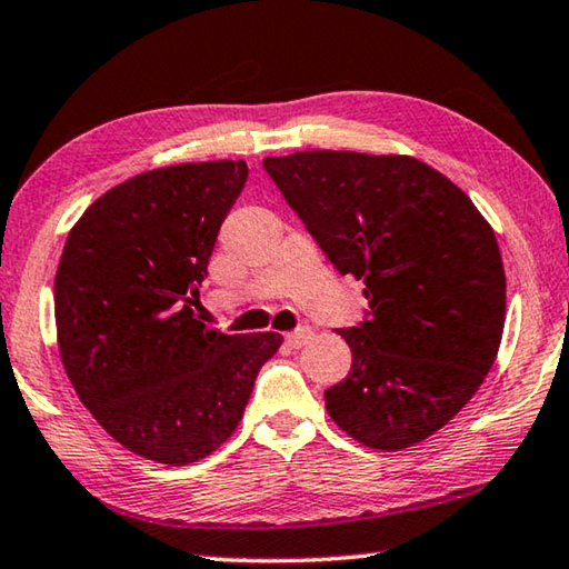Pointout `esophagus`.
<instances>
[{"mask_svg": "<svg viewBox=\"0 0 569 569\" xmlns=\"http://www.w3.org/2000/svg\"><path fill=\"white\" fill-rule=\"evenodd\" d=\"M311 336H313V331H311V326H298L296 331H291V333H286V341L293 346V349H298V346H303V343H308L311 341Z\"/></svg>", "mask_w": 569, "mask_h": 569, "instance_id": "esophagus-1", "label": "esophagus"}]
</instances>
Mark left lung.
Listing matches in <instances>:
<instances>
[{
    "mask_svg": "<svg viewBox=\"0 0 569 569\" xmlns=\"http://www.w3.org/2000/svg\"><path fill=\"white\" fill-rule=\"evenodd\" d=\"M263 168L369 298V319L339 331L351 371L326 389V411L363 447L419 445L465 409L497 359L507 281L492 226L409 156L308 150Z\"/></svg>",
    "mask_w": 569,
    "mask_h": 569,
    "instance_id": "1",
    "label": "left lung"
}]
</instances>
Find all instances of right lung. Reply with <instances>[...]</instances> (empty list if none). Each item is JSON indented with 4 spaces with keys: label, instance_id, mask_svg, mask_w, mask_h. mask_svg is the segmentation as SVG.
Instances as JSON below:
<instances>
[{
    "label": "right lung",
    "instance_id": "obj_1",
    "mask_svg": "<svg viewBox=\"0 0 569 569\" xmlns=\"http://www.w3.org/2000/svg\"><path fill=\"white\" fill-rule=\"evenodd\" d=\"M243 160L180 162L110 188L67 236L57 343L77 397L134 455L182 467L233 435L283 336L223 333L192 313Z\"/></svg>",
    "mask_w": 569,
    "mask_h": 569
}]
</instances>
